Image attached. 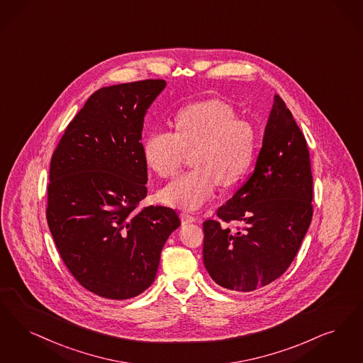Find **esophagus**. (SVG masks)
Instances as JSON below:
<instances>
[{
	"instance_id": "1",
	"label": "esophagus",
	"mask_w": 363,
	"mask_h": 363,
	"mask_svg": "<svg viewBox=\"0 0 363 363\" xmlns=\"http://www.w3.org/2000/svg\"><path fill=\"white\" fill-rule=\"evenodd\" d=\"M181 221L184 223V224H186V223H194L197 218H194L193 215H190L189 212H181Z\"/></svg>"
}]
</instances>
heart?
<instances>
[{
    "mask_svg": "<svg viewBox=\"0 0 363 363\" xmlns=\"http://www.w3.org/2000/svg\"><path fill=\"white\" fill-rule=\"evenodd\" d=\"M175 132L155 130L147 135L143 157L162 178L178 172L185 151H193L194 170L178 175L160 191L166 205L199 209L211 201L220 182L230 186L250 170L257 147L254 127L240 120L233 106L220 100L184 106L174 118Z\"/></svg>",
    "mask_w": 363,
    "mask_h": 363,
    "instance_id": "obj_1",
    "label": "heart"
}]
</instances>
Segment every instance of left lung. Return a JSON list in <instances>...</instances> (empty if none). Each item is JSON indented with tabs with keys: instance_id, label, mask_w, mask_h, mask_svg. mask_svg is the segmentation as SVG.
<instances>
[{
	"instance_id": "1",
	"label": "left lung",
	"mask_w": 363,
	"mask_h": 363,
	"mask_svg": "<svg viewBox=\"0 0 363 363\" xmlns=\"http://www.w3.org/2000/svg\"><path fill=\"white\" fill-rule=\"evenodd\" d=\"M313 178L303 132L276 94L255 169L218 218L203 221V264L225 289L252 291L282 276L294 259L312 220Z\"/></svg>"
}]
</instances>
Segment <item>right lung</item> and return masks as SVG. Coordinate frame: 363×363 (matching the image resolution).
<instances>
[{
	"label": "right lung",
	"mask_w": 363,
	"mask_h": 363,
	"mask_svg": "<svg viewBox=\"0 0 363 363\" xmlns=\"http://www.w3.org/2000/svg\"><path fill=\"white\" fill-rule=\"evenodd\" d=\"M166 87L145 79L101 87L67 125L50 166L47 223L60 258L85 289L111 300L143 293L181 221L147 206L142 130Z\"/></svg>",
	"instance_id": "right-lung-1"
}]
</instances>
